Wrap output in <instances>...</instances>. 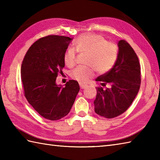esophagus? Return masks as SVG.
Listing matches in <instances>:
<instances>
[{
  "label": "esophagus",
  "mask_w": 160,
  "mask_h": 160,
  "mask_svg": "<svg viewBox=\"0 0 160 160\" xmlns=\"http://www.w3.org/2000/svg\"><path fill=\"white\" fill-rule=\"evenodd\" d=\"M80 87L81 88V89H84V88L86 87V85H85V84H83L80 83Z\"/></svg>",
  "instance_id": "esophagus-1"
}]
</instances>
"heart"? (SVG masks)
I'll return each instance as SVG.
<instances>
[{
    "instance_id": "b5f03b06",
    "label": "heart",
    "mask_w": 160,
    "mask_h": 160,
    "mask_svg": "<svg viewBox=\"0 0 160 160\" xmlns=\"http://www.w3.org/2000/svg\"><path fill=\"white\" fill-rule=\"evenodd\" d=\"M74 47L68 48L64 53V61L66 65L72 67L76 63L77 50L80 53H87L86 65L78 67L71 72L74 80L84 83L93 76V69L100 74L111 71L116 64L119 57V48L117 44L107 41L104 36L92 33H87L78 37L73 43Z\"/></svg>"
}]
</instances>
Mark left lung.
<instances>
[{"mask_svg":"<svg viewBox=\"0 0 160 160\" xmlns=\"http://www.w3.org/2000/svg\"><path fill=\"white\" fill-rule=\"evenodd\" d=\"M118 47L119 57L114 67L96 79L101 86L96 87L95 112L108 119L118 117L128 109L141 84V68L136 53L126 40H120ZM107 83L111 88L106 87ZM103 86L106 89L104 90Z\"/></svg>","mask_w":160,"mask_h":160,"instance_id":"left-lung-1","label":"left lung"}]
</instances>
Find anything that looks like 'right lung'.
<instances>
[{"label":"right lung","instance_id":"right-lung-1","mask_svg":"<svg viewBox=\"0 0 160 160\" xmlns=\"http://www.w3.org/2000/svg\"><path fill=\"white\" fill-rule=\"evenodd\" d=\"M72 38L49 35L29 47L21 65V82L28 102L44 118L58 120L69 113L80 91L70 80L64 87L56 84L64 67V53Z\"/></svg>","mask_w":160,"mask_h":160}]
</instances>
